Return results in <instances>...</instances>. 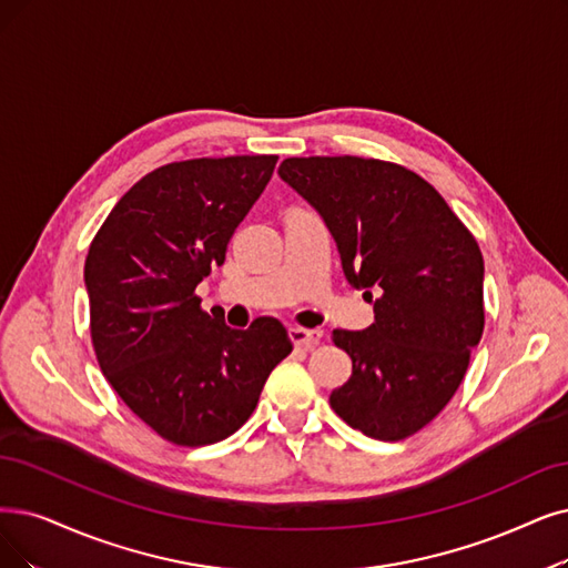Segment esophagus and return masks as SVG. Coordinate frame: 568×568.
<instances>
[{
    "label": "esophagus",
    "instance_id": "esophagus-1",
    "mask_svg": "<svg viewBox=\"0 0 568 568\" xmlns=\"http://www.w3.org/2000/svg\"><path fill=\"white\" fill-rule=\"evenodd\" d=\"M288 337H291V343L296 345V347H301V349H314L316 345L322 343V337H324V333L322 331H310V328H301V326H293V328H288Z\"/></svg>",
    "mask_w": 568,
    "mask_h": 568
}]
</instances>
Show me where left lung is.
<instances>
[{
  "mask_svg": "<svg viewBox=\"0 0 568 568\" xmlns=\"http://www.w3.org/2000/svg\"><path fill=\"white\" fill-rule=\"evenodd\" d=\"M280 176L322 216L375 312L366 331H333L352 377L331 407L377 440L417 434L455 396L483 337L478 242L428 181L394 163L286 158Z\"/></svg>",
  "mask_w": 568,
  "mask_h": 568,
  "instance_id": "8db88e82",
  "label": "left lung"
}]
</instances>
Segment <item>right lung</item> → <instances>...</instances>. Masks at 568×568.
I'll return each instance as SVG.
<instances>
[{"label":"right lung","instance_id":"1","mask_svg":"<svg viewBox=\"0 0 568 568\" xmlns=\"http://www.w3.org/2000/svg\"><path fill=\"white\" fill-rule=\"evenodd\" d=\"M275 165L277 155H231L158 168L116 202L88 248L100 368L130 410L174 445L235 434L293 349L272 316L237 331L202 312L195 296Z\"/></svg>","mask_w":568,"mask_h":568}]
</instances>
